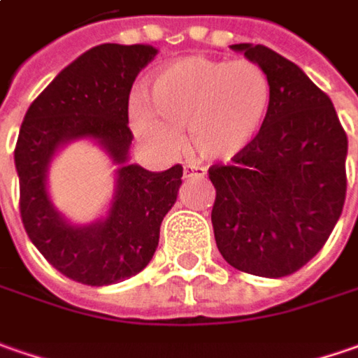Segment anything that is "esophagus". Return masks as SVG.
Here are the masks:
<instances>
[{"label": "esophagus", "instance_id": "1", "mask_svg": "<svg viewBox=\"0 0 358 358\" xmlns=\"http://www.w3.org/2000/svg\"><path fill=\"white\" fill-rule=\"evenodd\" d=\"M204 176H206V168H202L198 164L184 166V178H204Z\"/></svg>", "mask_w": 358, "mask_h": 358}]
</instances>
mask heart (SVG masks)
<instances>
[{
    "label": "heart",
    "instance_id": "heart-1",
    "mask_svg": "<svg viewBox=\"0 0 358 358\" xmlns=\"http://www.w3.org/2000/svg\"><path fill=\"white\" fill-rule=\"evenodd\" d=\"M271 82L250 59L188 55L164 66L146 90V103L132 106L136 136L160 154L190 146L204 158L226 162L248 148L268 114Z\"/></svg>",
    "mask_w": 358,
    "mask_h": 358
}]
</instances>
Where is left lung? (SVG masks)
<instances>
[{"mask_svg":"<svg viewBox=\"0 0 358 358\" xmlns=\"http://www.w3.org/2000/svg\"><path fill=\"white\" fill-rule=\"evenodd\" d=\"M230 48L268 76L271 106L257 140L208 170L214 238L230 266L280 278L319 252L343 212L347 134L331 98L296 64L264 45Z\"/></svg>","mask_w":358,"mask_h":358,"instance_id":"obj_1","label":"left lung"}]
</instances>
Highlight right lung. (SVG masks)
Returning a JSON list of instances; mask_svg holds the SVG:
<instances>
[{
	"mask_svg": "<svg viewBox=\"0 0 358 358\" xmlns=\"http://www.w3.org/2000/svg\"><path fill=\"white\" fill-rule=\"evenodd\" d=\"M152 45L101 43L82 54L31 101L15 144L20 214L43 258L76 282L116 285L146 268L160 241V224L174 206L182 166L148 172L128 164L134 134L128 100L134 80L154 55ZM92 137L120 166L108 216L70 225L47 194V168L57 148Z\"/></svg>",
	"mask_w": 358,
	"mask_h": 358,
	"instance_id": "right-lung-1",
	"label": "right lung"
}]
</instances>
